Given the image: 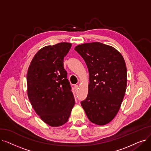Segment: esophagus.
Wrapping results in <instances>:
<instances>
[{
    "label": "esophagus",
    "mask_w": 151,
    "mask_h": 151,
    "mask_svg": "<svg viewBox=\"0 0 151 151\" xmlns=\"http://www.w3.org/2000/svg\"><path fill=\"white\" fill-rule=\"evenodd\" d=\"M74 89H75V91H76L78 90V86L76 85V84H75V85L74 86Z\"/></svg>",
    "instance_id": "esophagus-1"
}]
</instances>
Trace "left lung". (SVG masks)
<instances>
[{"label":"left lung","instance_id":"8db88e82","mask_svg":"<svg viewBox=\"0 0 151 151\" xmlns=\"http://www.w3.org/2000/svg\"><path fill=\"white\" fill-rule=\"evenodd\" d=\"M89 73V91L81 102L89 120L99 125L111 121L120 109L126 91L127 68L121 54L100 42L78 45Z\"/></svg>","mask_w":151,"mask_h":151}]
</instances>
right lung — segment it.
<instances>
[{
    "label": "right lung",
    "mask_w": 151,
    "mask_h": 151,
    "mask_svg": "<svg viewBox=\"0 0 151 151\" xmlns=\"http://www.w3.org/2000/svg\"><path fill=\"white\" fill-rule=\"evenodd\" d=\"M71 46V43L63 42L43 47L35 55L27 71L30 104L40 117L52 127L65 124L75 105L63 63Z\"/></svg>",
    "instance_id": "obj_1"
}]
</instances>
